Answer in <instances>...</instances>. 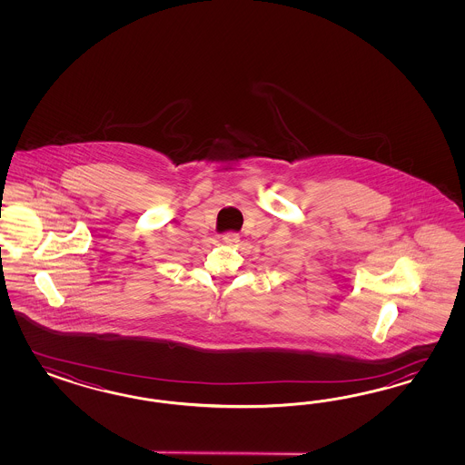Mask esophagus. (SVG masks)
Segmentation results:
<instances>
[{"label":"esophagus","mask_w":465,"mask_h":465,"mask_svg":"<svg viewBox=\"0 0 465 465\" xmlns=\"http://www.w3.org/2000/svg\"><path fill=\"white\" fill-rule=\"evenodd\" d=\"M239 233H235V232H226L222 235V240L228 243V245H233V243H237L239 242Z\"/></svg>","instance_id":"1"}]
</instances>
